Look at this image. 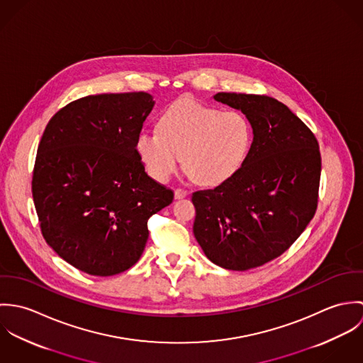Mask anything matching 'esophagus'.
<instances>
[{
  "label": "esophagus",
  "instance_id": "esophagus-1",
  "mask_svg": "<svg viewBox=\"0 0 363 363\" xmlns=\"http://www.w3.org/2000/svg\"><path fill=\"white\" fill-rule=\"evenodd\" d=\"M189 196V191L187 190H183V189H176L174 190V199L176 200H182V199H184V197H187Z\"/></svg>",
  "mask_w": 363,
  "mask_h": 363
}]
</instances>
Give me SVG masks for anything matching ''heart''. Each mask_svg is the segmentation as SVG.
<instances>
[{"label": "heart", "instance_id": "1", "mask_svg": "<svg viewBox=\"0 0 363 363\" xmlns=\"http://www.w3.org/2000/svg\"><path fill=\"white\" fill-rule=\"evenodd\" d=\"M253 143V128L240 111L183 98L160 116L156 130H143L137 151L150 174L167 182L183 164L201 186H219L230 180L245 164Z\"/></svg>", "mask_w": 363, "mask_h": 363}]
</instances>
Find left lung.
<instances>
[{
  "label": "left lung",
  "mask_w": 363,
  "mask_h": 363,
  "mask_svg": "<svg viewBox=\"0 0 363 363\" xmlns=\"http://www.w3.org/2000/svg\"><path fill=\"white\" fill-rule=\"evenodd\" d=\"M213 99L249 118L253 143L230 180L193 193V232L213 264L246 271L279 257L309 225L321 156L309 127L277 99L228 92Z\"/></svg>",
  "instance_id": "obj_1"
}]
</instances>
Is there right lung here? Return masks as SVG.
Instances as JSON below:
<instances>
[{
    "mask_svg": "<svg viewBox=\"0 0 363 363\" xmlns=\"http://www.w3.org/2000/svg\"><path fill=\"white\" fill-rule=\"evenodd\" d=\"M154 104L147 92L85 96L58 110L40 140L32 194L43 238L89 275L131 268L145 249L148 219L173 201L137 151Z\"/></svg>",
    "mask_w": 363,
    "mask_h": 363,
    "instance_id": "right-lung-1",
    "label": "right lung"
}]
</instances>
